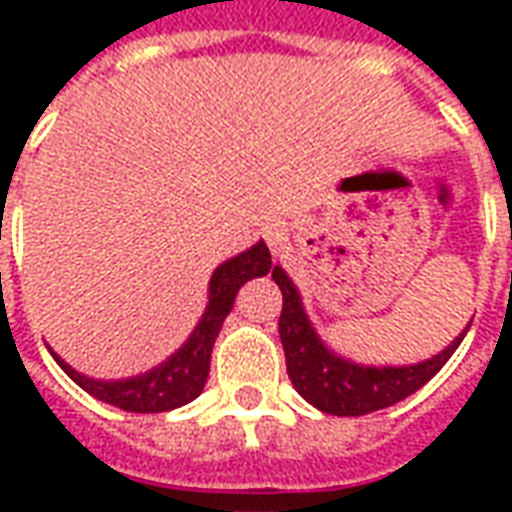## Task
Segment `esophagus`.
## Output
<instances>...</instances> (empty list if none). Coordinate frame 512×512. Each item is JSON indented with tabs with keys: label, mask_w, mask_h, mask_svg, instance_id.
Returning a JSON list of instances; mask_svg holds the SVG:
<instances>
[{
	"label": "esophagus",
	"mask_w": 512,
	"mask_h": 512,
	"mask_svg": "<svg viewBox=\"0 0 512 512\" xmlns=\"http://www.w3.org/2000/svg\"><path fill=\"white\" fill-rule=\"evenodd\" d=\"M266 238H268V244H271V246H279L282 241H285V233H282L279 227H268Z\"/></svg>",
	"instance_id": "obj_1"
}]
</instances>
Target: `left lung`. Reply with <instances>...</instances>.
Masks as SVG:
<instances>
[{
    "mask_svg": "<svg viewBox=\"0 0 512 512\" xmlns=\"http://www.w3.org/2000/svg\"><path fill=\"white\" fill-rule=\"evenodd\" d=\"M271 279L282 290V312H279V340L285 348L288 376L307 403L321 408L334 417H362L370 411L395 406L447 365L455 348L469 332V326L458 334L441 354L408 367H370L354 365L343 356L329 351L312 329L310 318L304 315L301 296L296 285L279 266H274Z\"/></svg>",
    "mask_w": 512,
    "mask_h": 512,
    "instance_id": "left-lung-1",
    "label": "left lung"
}]
</instances>
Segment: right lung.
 Returning a JSON list of instances; mask_svg holds the SVG:
<instances>
[{"label":"right lung","instance_id":"obj_1","mask_svg":"<svg viewBox=\"0 0 512 512\" xmlns=\"http://www.w3.org/2000/svg\"><path fill=\"white\" fill-rule=\"evenodd\" d=\"M268 271H271V252L263 241L216 268L211 277L208 310L202 315V321L197 323V329L191 332V337L178 354H172L164 365H158L156 370H150L145 376L126 378V381H95V378L76 373L57 354H54V359L76 384L82 386L84 392H90L109 406L123 408V411L158 414V411L186 406L200 395L202 386L208 381L213 343L219 337L224 318L233 310L235 293L241 290L244 282L263 277Z\"/></svg>","mask_w":512,"mask_h":512}]
</instances>
